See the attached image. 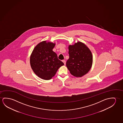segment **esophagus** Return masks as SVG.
I'll return each instance as SVG.
<instances>
[{"instance_id": "1", "label": "esophagus", "mask_w": 123, "mask_h": 123, "mask_svg": "<svg viewBox=\"0 0 123 123\" xmlns=\"http://www.w3.org/2000/svg\"><path fill=\"white\" fill-rule=\"evenodd\" d=\"M62 62L64 63V65H65L66 64V61H65V60H63Z\"/></svg>"}]
</instances>
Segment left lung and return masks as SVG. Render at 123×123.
<instances>
[{
	"instance_id": "left-lung-1",
	"label": "left lung",
	"mask_w": 123,
	"mask_h": 123,
	"mask_svg": "<svg viewBox=\"0 0 123 123\" xmlns=\"http://www.w3.org/2000/svg\"><path fill=\"white\" fill-rule=\"evenodd\" d=\"M69 58L66 66L70 74L76 77L86 74L92 67L93 57L90 49L83 43L78 42L69 47Z\"/></svg>"
}]
</instances>
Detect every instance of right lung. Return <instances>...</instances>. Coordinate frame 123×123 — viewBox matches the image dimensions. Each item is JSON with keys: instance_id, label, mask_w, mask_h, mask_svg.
Here are the masks:
<instances>
[{"instance_id": "right-lung-1", "label": "right lung", "mask_w": 123, "mask_h": 123, "mask_svg": "<svg viewBox=\"0 0 123 123\" xmlns=\"http://www.w3.org/2000/svg\"><path fill=\"white\" fill-rule=\"evenodd\" d=\"M55 45L51 42L42 41L35 47L30 56V64L34 72L45 80H50L58 69L64 65L53 51Z\"/></svg>"}]
</instances>
